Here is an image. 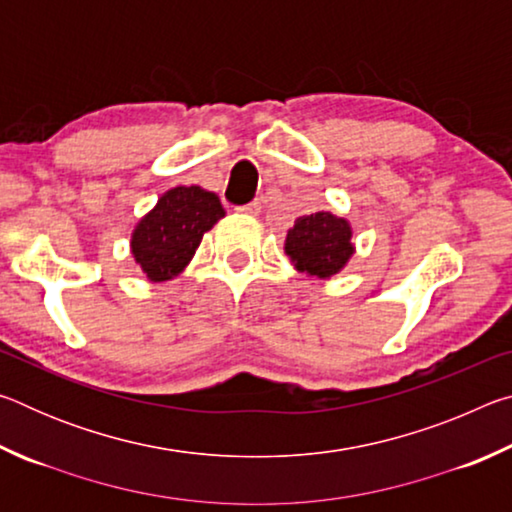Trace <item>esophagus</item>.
<instances>
[{"instance_id":"34e87169","label":"esophagus","mask_w":512,"mask_h":512,"mask_svg":"<svg viewBox=\"0 0 512 512\" xmlns=\"http://www.w3.org/2000/svg\"><path fill=\"white\" fill-rule=\"evenodd\" d=\"M259 210H262V203H259V201H253V203H248V205L237 207V212L244 214V216H257Z\"/></svg>"}]
</instances>
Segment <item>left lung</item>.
Masks as SVG:
<instances>
[{
    "label": "left lung",
    "mask_w": 512,
    "mask_h": 512,
    "mask_svg": "<svg viewBox=\"0 0 512 512\" xmlns=\"http://www.w3.org/2000/svg\"><path fill=\"white\" fill-rule=\"evenodd\" d=\"M284 253L298 273L329 280L339 275L357 253L352 225L343 216L325 210L300 216L287 232Z\"/></svg>",
    "instance_id": "1"
}]
</instances>
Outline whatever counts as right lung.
Instances as JSON below:
<instances>
[{
	"label": "right lung",
	"mask_w": 512,
	"mask_h": 512,
	"mask_svg": "<svg viewBox=\"0 0 512 512\" xmlns=\"http://www.w3.org/2000/svg\"><path fill=\"white\" fill-rule=\"evenodd\" d=\"M225 216L219 196L178 185L167 189L131 232V255L149 282H169L192 262L203 235Z\"/></svg>",
	"instance_id": "obj_1"
}]
</instances>
